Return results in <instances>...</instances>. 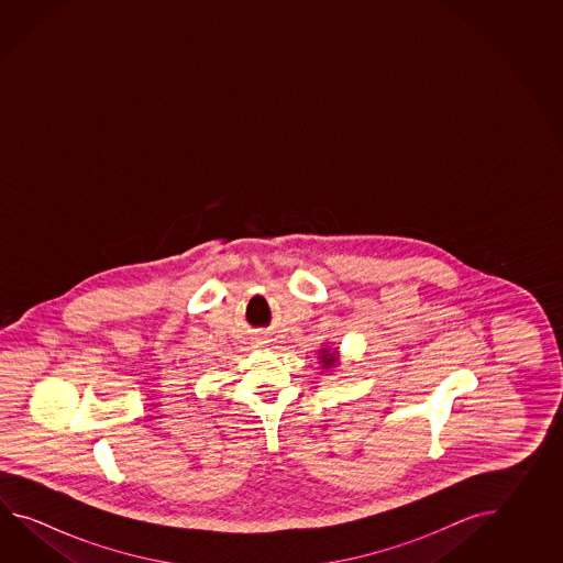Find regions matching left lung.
I'll use <instances>...</instances> for the list:
<instances>
[{
	"mask_svg": "<svg viewBox=\"0 0 563 563\" xmlns=\"http://www.w3.org/2000/svg\"><path fill=\"white\" fill-rule=\"evenodd\" d=\"M318 360H320L323 371H332V368L338 366V362H340V350L325 344V346L318 352Z\"/></svg>",
	"mask_w": 563,
	"mask_h": 563,
	"instance_id": "obj_1",
	"label": "left lung"
}]
</instances>
